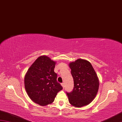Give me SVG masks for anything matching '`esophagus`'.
<instances>
[{"label":"esophagus","mask_w":122,"mask_h":122,"mask_svg":"<svg viewBox=\"0 0 122 122\" xmlns=\"http://www.w3.org/2000/svg\"><path fill=\"white\" fill-rule=\"evenodd\" d=\"M61 85L62 86H63V89H64V83H61Z\"/></svg>","instance_id":"34e87169"}]
</instances>
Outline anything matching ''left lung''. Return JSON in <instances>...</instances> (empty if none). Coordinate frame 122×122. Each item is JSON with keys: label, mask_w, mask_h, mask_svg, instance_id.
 I'll return each mask as SVG.
<instances>
[{"label": "left lung", "mask_w": 122, "mask_h": 122, "mask_svg": "<svg viewBox=\"0 0 122 122\" xmlns=\"http://www.w3.org/2000/svg\"><path fill=\"white\" fill-rule=\"evenodd\" d=\"M74 80V88L67 92L70 104L81 107L90 104L98 92L99 83L95 70L89 61L78 59L70 64Z\"/></svg>", "instance_id": "left-lung-1"}]
</instances>
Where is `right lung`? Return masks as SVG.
I'll use <instances>...</instances> for the list:
<instances>
[{
    "instance_id": "obj_1",
    "label": "right lung",
    "mask_w": 122,
    "mask_h": 122,
    "mask_svg": "<svg viewBox=\"0 0 122 122\" xmlns=\"http://www.w3.org/2000/svg\"><path fill=\"white\" fill-rule=\"evenodd\" d=\"M56 62L49 57L40 56L27 71L24 78L25 88L31 99L41 106L51 104L57 93L63 89L57 81L54 72Z\"/></svg>"
}]
</instances>
